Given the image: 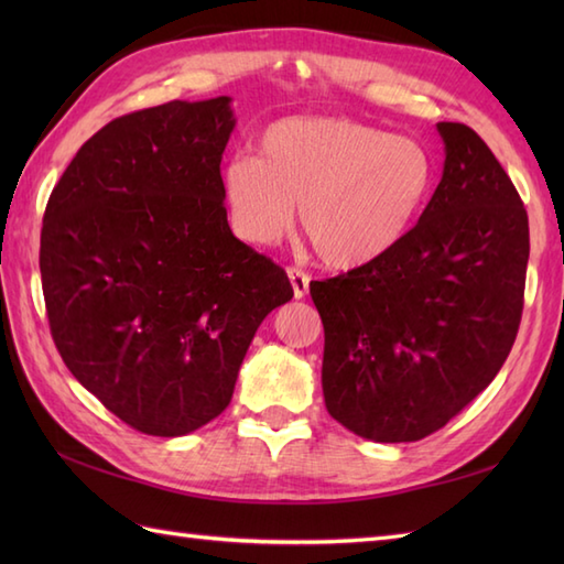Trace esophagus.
<instances>
[{"mask_svg": "<svg viewBox=\"0 0 564 564\" xmlns=\"http://www.w3.org/2000/svg\"><path fill=\"white\" fill-rule=\"evenodd\" d=\"M289 279H291V285H293V295L297 297V301H301V297H305L307 291H310V275L297 267H291Z\"/></svg>", "mask_w": 564, "mask_h": 564, "instance_id": "obj_1", "label": "esophagus"}]
</instances>
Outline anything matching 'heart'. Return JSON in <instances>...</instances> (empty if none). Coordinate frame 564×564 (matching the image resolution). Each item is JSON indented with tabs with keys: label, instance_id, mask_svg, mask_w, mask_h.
Wrapping results in <instances>:
<instances>
[{
	"label": "heart",
	"instance_id": "b5f03b06",
	"mask_svg": "<svg viewBox=\"0 0 564 564\" xmlns=\"http://www.w3.org/2000/svg\"><path fill=\"white\" fill-rule=\"evenodd\" d=\"M436 162L424 142L339 116H293L271 123L257 154L223 170L232 230L271 247L297 223L319 259L351 271L398 249L429 206Z\"/></svg>",
	"mask_w": 564,
	"mask_h": 564
}]
</instances>
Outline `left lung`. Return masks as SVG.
Returning a JSON list of instances; mask_svg holds the SVG:
<instances>
[{
  "instance_id": "1",
  "label": "left lung",
  "mask_w": 564,
  "mask_h": 564,
  "mask_svg": "<svg viewBox=\"0 0 564 564\" xmlns=\"http://www.w3.org/2000/svg\"><path fill=\"white\" fill-rule=\"evenodd\" d=\"M436 128L446 162L414 230L380 261L310 283L327 412L378 443L446 426L495 380L521 325L523 200L473 128Z\"/></svg>"
}]
</instances>
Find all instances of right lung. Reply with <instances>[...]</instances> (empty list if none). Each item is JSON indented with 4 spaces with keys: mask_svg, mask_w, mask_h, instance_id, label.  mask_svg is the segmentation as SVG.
<instances>
[{
    "mask_svg": "<svg viewBox=\"0 0 564 564\" xmlns=\"http://www.w3.org/2000/svg\"><path fill=\"white\" fill-rule=\"evenodd\" d=\"M230 97L170 101L94 133L47 198L41 281L69 373L121 422L184 436L232 400L289 275L227 225Z\"/></svg>",
    "mask_w": 564,
    "mask_h": 564,
    "instance_id": "1",
    "label": "right lung"
}]
</instances>
